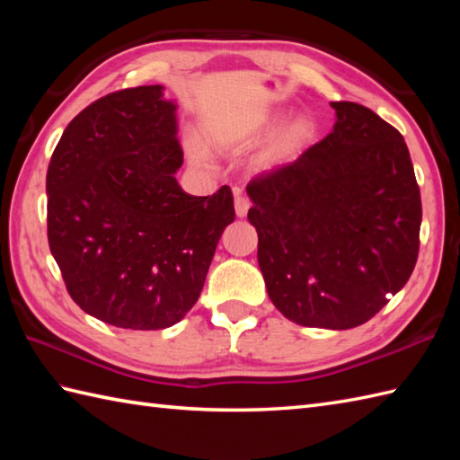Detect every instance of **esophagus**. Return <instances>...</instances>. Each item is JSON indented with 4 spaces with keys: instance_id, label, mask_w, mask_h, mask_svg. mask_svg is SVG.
Segmentation results:
<instances>
[{
    "instance_id": "esophagus-1",
    "label": "esophagus",
    "mask_w": 460,
    "mask_h": 460,
    "mask_svg": "<svg viewBox=\"0 0 460 460\" xmlns=\"http://www.w3.org/2000/svg\"><path fill=\"white\" fill-rule=\"evenodd\" d=\"M249 208H251V201L245 198V195H237V198H235V213H237V217H245Z\"/></svg>"
}]
</instances>
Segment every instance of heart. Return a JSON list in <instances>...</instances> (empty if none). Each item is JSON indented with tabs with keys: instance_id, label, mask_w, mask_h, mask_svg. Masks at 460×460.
Masks as SVG:
<instances>
[{
	"instance_id": "b5f03b06",
	"label": "heart",
	"mask_w": 460,
	"mask_h": 460,
	"mask_svg": "<svg viewBox=\"0 0 460 460\" xmlns=\"http://www.w3.org/2000/svg\"><path fill=\"white\" fill-rule=\"evenodd\" d=\"M277 119H270L267 122H262L259 126H252V128H243V126H225V124H215L209 126L205 130V140L208 144L215 146V148H223V146L235 144L245 138H251V136L261 134V132H269L272 126H275ZM316 136V126L312 122L308 116H298V119L290 120L285 128H282L275 140H272L270 148L267 152V164H280L290 160L292 155H296L302 152L306 146L314 140ZM190 155L195 162H205V152L199 148L198 144L191 142L190 144Z\"/></svg>"
}]
</instances>
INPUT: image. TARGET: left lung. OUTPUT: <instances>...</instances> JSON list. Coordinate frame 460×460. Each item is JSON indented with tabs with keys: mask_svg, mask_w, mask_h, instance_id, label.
I'll list each match as a JSON object with an SVG mask.
<instances>
[{
	"mask_svg": "<svg viewBox=\"0 0 460 460\" xmlns=\"http://www.w3.org/2000/svg\"><path fill=\"white\" fill-rule=\"evenodd\" d=\"M332 109L324 140L247 185V217L272 305L300 326L348 330L411 277L421 193L392 124L356 102Z\"/></svg>",
	"mask_w": 460,
	"mask_h": 460,
	"instance_id": "1",
	"label": "left lung"
}]
</instances>
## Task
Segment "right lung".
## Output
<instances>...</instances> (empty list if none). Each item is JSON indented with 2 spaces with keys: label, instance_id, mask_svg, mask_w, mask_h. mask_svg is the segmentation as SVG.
<instances>
[{
  "label": "right lung",
  "instance_id": "add662e5",
  "mask_svg": "<svg viewBox=\"0 0 460 460\" xmlns=\"http://www.w3.org/2000/svg\"><path fill=\"white\" fill-rule=\"evenodd\" d=\"M175 111L160 84L106 94L68 122L47 170V237L68 295L116 328L188 314L235 219L229 185L198 198L175 180Z\"/></svg>",
  "mask_w": 460,
  "mask_h": 460
}]
</instances>
